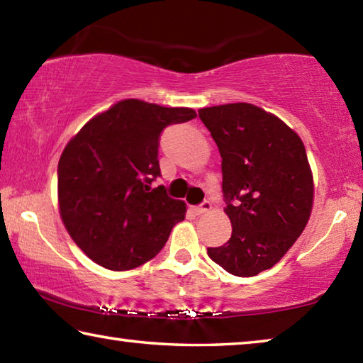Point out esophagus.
I'll return each instance as SVG.
<instances>
[{"label": "esophagus", "mask_w": 363, "mask_h": 363, "mask_svg": "<svg viewBox=\"0 0 363 363\" xmlns=\"http://www.w3.org/2000/svg\"><path fill=\"white\" fill-rule=\"evenodd\" d=\"M210 210H211V201H208V200L201 201V203H200L199 206L194 208V211H195L196 214H203V213L210 211Z\"/></svg>", "instance_id": "esophagus-1"}]
</instances>
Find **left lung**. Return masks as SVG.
<instances>
[{
	"instance_id": "left-lung-1",
	"label": "left lung",
	"mask_w": 363,
	"mask_h": 363,
	"mask_svg": "<svg viewBox=\"0 0 363 363\" xmlns=\"http://www.w3.org/2000/svg\"><path fill=\"white\" fill-rule=\"evenodd\" d=\"M216 143L232 235L208 256L237 277L275 266L309 220L314 181L301 138L247 102L199 110Z\"/></svg>"
}]
</instances>
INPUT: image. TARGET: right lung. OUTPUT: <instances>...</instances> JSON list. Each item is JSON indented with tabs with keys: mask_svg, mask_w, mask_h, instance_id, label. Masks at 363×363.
I'll use <instances>...</instances> for the list:
<instances>
[{
	"mask_svg": "<svg viewBox=\"0 0 363 363\" xmlns=\"http://www.w3.org/2000/svg\"><path fill=\"white\" fill-rule=\"evenodd\" d=\"M195 116L192 108L126 99L89 120L67 144L57 167L60 218L99 266H143L186 218V203L152 182L162 176L160 134Z\"/></svg>",
	"mask_w": 363,
	"mask_h": 363,
	"instance_id": "1",
	"label": "right lung"
}]
</instances>
